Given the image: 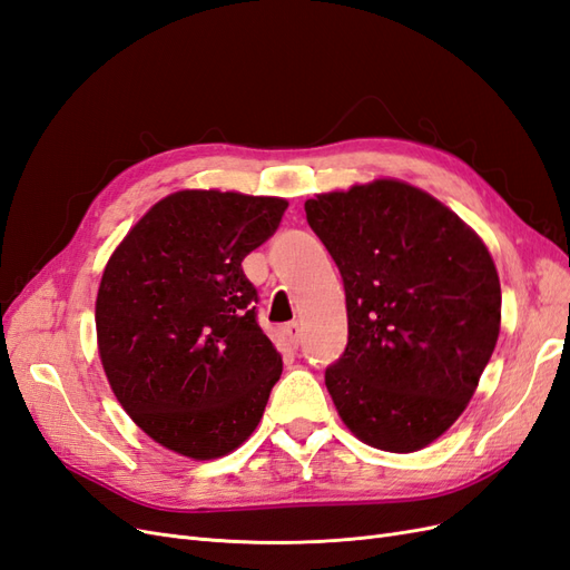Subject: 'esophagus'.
<instances>
[{
	"instance_id": "obj_1",
	"label": "esophagus",
	"mask_w": 570,
	"mask_h": 570,
	"mask_svg": "<svg viewBox=\"0 0 570 570\" xmlns=\"http://www.w3.org/2000/svg\"><path fill=\"white\" fill-rule=\"evenodd\" d=\"M285 335L287 340L292 342V347H297V344L302 342V325L297 321H292L285 325Z\"/></svg>"
}]
</instances>
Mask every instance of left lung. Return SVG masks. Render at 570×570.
<instances>
[{"label":"left lung","instance_id":"obj_1","mask_svg":"<svg viewBox=\"0 0 570 570\" xmlns=\"http://www.w3.org/2000/svg\"><path fill=\"white\" fill-rule=\"evenodd\" d=\"M306 220L340 268L347 347L325 385L352 433L419 452L461 416L494 352L502 287L485 243L402 180L316 195Z\"/></svg>","mask_w":570,"mask_h":570}]
</instances>
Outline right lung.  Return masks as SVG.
<instances>
[{
	"mask_svg": "<svg viewBox=\"0 0 570 570\" xmlns=\"http://www.w3.org/2000/svg\"><path fill=\"white\" fill-rule=\"evenodd\" d=\"M287 202L180 189L157 202L101 275L99 358L137 428L195 461L237 450L264 416L283 358L256 323L245 256Z\"/></svg>",
	"mask_w": 570,
	"mask_h": 570,
	"instance_id": "1",
	"label": "right lung"
}]
</instances>
